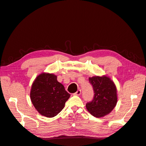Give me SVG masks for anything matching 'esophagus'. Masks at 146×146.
<instances>
[{
  "mask_svg": "<svg viewBox=\"0 0 146 146\" xmlns=\"http://www.w3.org/2000/svg\"><path fill=\"white\" fill-rule=\"evenodd\" d=\"M81 90H78L76 93H74V95H76V96H79V95H80L81 94Z\"/></svg>",
  "mask_w": 146,
  "mask_h": 146,
  "instance_id": "obj_1",
  "label": "esophagus"
}]
</instances>
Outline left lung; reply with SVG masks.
Returning a JSON list of instances; mask_svg holds the SVG:
<instances>
[{"instance_id": "8db88e82", "label": "left lung", "mask_w": 146, "mask_h": 146, "mask_svg": "<svg viewBox=\"0 0 146 146\" xmlns=\"http://www.w3.org/2000/svg\"><path fill=\"white\" fill-rule=\"evenodd\" d=\"M94 90V98L86 104V107L92 116L103 117L109 114L115 107L117 102L115 84L105 76L89 78Z\"/></svg>"}]
</instances>
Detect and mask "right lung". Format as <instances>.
Segmentation results:
<instances>
[{"label": "right lung", "instance_id": "right-lung-1", "mask_svg": "<svg viewBox=\"0 0 146 146\" xmlns=\"http://www.w3.org/2000/svg\"><path fill=\"white\" fill-rule=\"evenodd\" d=\"M30 99L39 114L47 117L56 116L64 107L70 94L55 75L42 73L35 78L30 91Z\"/></svg>", "mask_w": 146, "mask_h": 146}]
</instances>
